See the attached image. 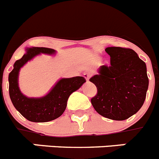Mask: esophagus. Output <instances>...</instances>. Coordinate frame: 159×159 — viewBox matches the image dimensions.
Segmentation results:
<instances>
[{
  "instance_id": "1",
  "label": "esophagus",
  "mask_w": 159,
  "mask_h": 159,
  "mask_svg": "<svg viewBox=\"0 0 159 159\" xmlns=\"http://www.w3.org/2000/svg\"><path fill=\"white\" fill-rule=\"evenodd\" d=\"M84 78H85V80H86V81L88 82V81H89V78H90V75H89L88 73H84Z\"/></svg>"
}]
</instances>
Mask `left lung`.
Wrapping results in <instances>:
<instances>
[{
	"label": "left lung",
	"mask_w": 159,
	"mask_h": 159,
	"mask_svg": "<svg viewBox=\"0 0 159 159\" xmlns=\"http://www.w3.org/2000/svg\"><path fill=\"white\" fill-rule=\"evenodd\" d=\"M111 66H101L89 79L97 88L91 103L97 113L122 121L141 108L149 84L146 63L130 48L108 47Z\"/></svg>",
	"instance_id": "8db88e82"
}]
</instances>
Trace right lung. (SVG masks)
<instances>
[{
	"instance_id": "add662e5",
	"label": "right lung",
	"mask_w": 159,
	"mask_h": 159,
	"mask_svg": "<svg viewBox=\"0 0 159 159\" xmlns=\"http://www.w3.org/2000/svg\"><path fill=\"white\" fill-rule=\"evenodd\" d=\"M56 50L43 47L26 48V53L13 65V70L8 75L9 96L15 108L25 118L33 122H47L61 116L66 107L68 98L71 93L81 88L85 82L83 77L60 78L45 96L41 97H27L19 87L20 69L40 54L55 55Z\"/></svg>"
}]
</instances>
